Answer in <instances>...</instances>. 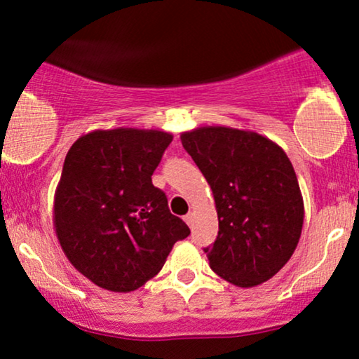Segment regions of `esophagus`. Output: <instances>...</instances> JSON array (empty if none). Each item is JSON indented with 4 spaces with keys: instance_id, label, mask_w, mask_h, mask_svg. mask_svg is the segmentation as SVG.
<instances>
[{
    "instance_id": "obj_1",
    "label": "esophagus",
    "mask_w": 359,
    "mask_h": 359,
    "mask_svg": "<svg viewBox=\"0 0 359 359\" xmlns=\"http://www.w3.org/2000/svg\"><path fill=\"white\" fill-rule=\"evenodd\" d=\"M184 221L187 222V224L191 226V228H192V226H194V214H192V212L185 214V216H184Z\"/></svg>"
}]
</instances>
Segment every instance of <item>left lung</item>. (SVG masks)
<instances>
[{
	"mask_svg": "<svg viewBox=\"0 0 359 359\" xmlns=\"http://www.w3.org/2000/svg\"><path fill=\"white\" fill-rule=\"evenodd\" d=\"M180 140L216 201L219 231L203 248L211 269L238 287L266 282L290 259L304 224L285 151L262 135L224 126L199 128Z\"/></svg>",
	"mask_w": 359,
	"mask_h": 359,
	"instance_id": "1",
	"label": "left lung"
}]
</instances>
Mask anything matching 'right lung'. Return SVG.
<instances>
[{
	"label": "right lung",
	"instance_id": "right-lung-1",
	"mask_svg": "<svg viewBox=\"0 0 359 359\" xmlns=\"http://www.w3.org/2000/svg\"><path fill=\"white\" fill-rule=\"evenodd\" d=\"M170 142L172 135L155 130L93 131L65 156L53 203L57 238L97 287L137 290L191 234L168 209L165 192L151 184Z\"/></svg>",
	"mask_w": 359,
	"mask_h": 359
}]
</instances>
